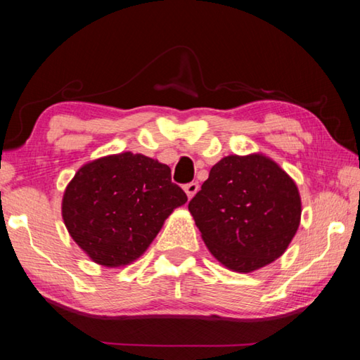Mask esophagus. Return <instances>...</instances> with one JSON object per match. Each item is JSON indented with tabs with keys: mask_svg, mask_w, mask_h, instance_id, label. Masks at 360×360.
<instances>
[{
	"mask_svg": "<svg viewBox=\"0 0 360 360\" xmlns=\"http://www.w3.org/2000/svg\"><path fill=\"white\" fill-rule=\"evenodd\" d=\"M184 192L187 195V198L191 200L193 195L198 192V184H197V182H188V184L184 186Z\"/></svg>",
	"mask_w": 360,
	"mask_h": 360,
	"instance_id": "obj_1",
	"label": "esophagus"
}]
</instances>
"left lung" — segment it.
I'll list each match as a JSON object with an SVG mask.
<instances>
[{"mask_svg":"<svg viewBox=\"0 0 360 360\" xmlns=\"http://www.w3.org/2000/svg\"><path fill=\"white\" fill-rule=\"evenodd\" d=\"M188 211L219 264L252 273L289 248L300 225L302 198L273 158L231 154L211 168Z\"/></svg>","mask_w":360,"mask_h":360,"instance_id":"obj_1","label":"left lung"}]
</instances>
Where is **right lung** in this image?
<instances>
[{
    "label": "right lung",
    "mask_w": 360,
    "mask_h": 360,
    "mask_svg": "<svg viewBox=\"0 0 360 360\" xmlns=\"http://www.w3.org/2000/svg\"><path fill=\"white\" fill-rule=\"evenodd\" d=\"M187 202L165 163L133 152L105 155L77 169L65 188V227L101 266L130 265L148 251L169 214Z\"/></svg>",
    "instance_id": "1"
}]
</instances>
